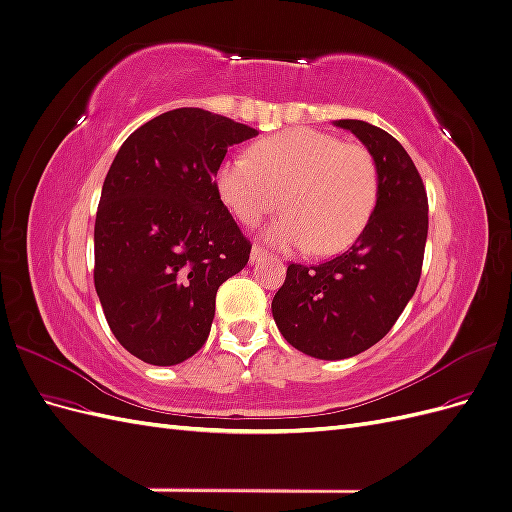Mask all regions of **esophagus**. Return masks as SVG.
<instances>
[{
  "mask_svg": "<svg viewBox=\"0 0 512 512\" xmlns=\"http://www.w3.org/2000/svg\"><path fill=\"white\" fill-rule=\"evenodd\" d=\"M267 256H269V252H267L262 245H254V247H252V254H250V260H252V262H260V260H265Z\"/></svg>",
  "mask_w": 512,
  "mask_h": 512,
  "instance_id": "34e87169",
  "label": "esophagus"
}]
</instances>
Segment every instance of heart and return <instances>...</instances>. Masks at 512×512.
<instances>
[{
	"instance_id": "1",
	"label": "heart",
	"mask_w": 512,
	"mask_h": 512,
	"mask_svg": "<svg viewBox=\"0 0 512 512\" xmlns=\"http://www.w3.org/2000/svg\"><path fill=\"white\" fill-rule=\"evenodd\" d=\"M218 192L245 226L280 205L288 211L269 228L284 247L327 256L361 235L378 203L380 173L363 145L312 128H290L258 141L250 158L220 164Z\"/></svg>"
}]
</instances>
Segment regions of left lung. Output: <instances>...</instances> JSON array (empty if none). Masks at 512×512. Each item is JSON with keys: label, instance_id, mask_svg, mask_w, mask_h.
<instances>
[{"label": "left lung", "instance_id": "left-lung-1", "mask_svg": "<svg viewBox=\"0 0 512 512\" xmlns=\"http://www.w3.org/2000/svg\"><path fill=\"white\" fill-rule=\"evenodd\" d=\"M376 158L374 213L350 250L320 265L292 262L271 309L286 342L316 359H346L393 329L421 280L427 192L395 138L359 119H339Z\"/></svg>", "mask_w": 512, "mask_h": 512}]
</instances>
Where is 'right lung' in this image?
Wrapping results in <instances>:
<instances>
[{
  "instance_id": "obj_1",
  "label": "right lung",
  "mask_w": 512,
  "mask_h": 512,
  "mask_svg": "<svg viewBox=\"0 0 512 512\" xmlns=\"http://www.w3.org/2000/svg\"><path fill=\"white\" fill-rule=\"evenodd\" d=\"M252 136L245 123L175 108L134 130L108 168L94 284L108 327L136 359L177 365L203 348L218 288L250 260L215 175L228 147Z\"/></svg>"
}]
</instances>
